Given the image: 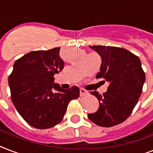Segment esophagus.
<instances>
[{
  "instance_id": "1",
  "label": "esophagus",
  "mask_w": 153,
  "mask_h": 153,
  "mask_svg": "<svg viewBox=\"0 0 153 153\" xmlns=\"http://www.w3.org/2000/svg\"><path fill=\"white\" fill-rule=\"evenodd\" d=\"M88 94V91H86V90H84V89L82 88L80 89V96H81V97L85 96L86 94Z\"/></svg>"
}]
</instances>
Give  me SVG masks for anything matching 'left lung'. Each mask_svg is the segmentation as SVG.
Segmentation results:
<instances>
[{
    "mask_svg": "<svg viewBox=\"0 0 153 153\" xmlns=\"http://www.w3.org/2000/svg\"><path fill=\"white\" fill-rule=\"evenodd\" d=\"M100 55L102 65L96 79L109 82L106 92L92 91L99 101L97 112L88 118L97 126L112 127L125 121L132 114L142 93L145 73L138 56L117 47L90 46Z\"/></svg>",
    "mask_w": 153,
    "mask_h": 153,
    "instance_id": "8db88e82",
    "label": "left lung"
}]
</instances>
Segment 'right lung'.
I'll list each match as a JSON object with an SVG mask.
<instances>
[{
  "mask_svg": "<svg viewBox=\"0 0 153 153\" xmlns=\"http://www.w3.org/2000/svg\"><path fill=\"white\" fill-rule=\"evenodd\" d=\"M59 51L60 48H55L27 53L16 61L8 76L12 102L34 128L45 129L60 123L69 102L79 97L78 86L63 90L54 84L55 74L64 67Z\"/></svg>",
  "mask_w": 153,
  "mask_h": 153,
  "instance_id": "right-lung-1",
  "label": "right lung"
}]
</instances>
